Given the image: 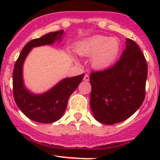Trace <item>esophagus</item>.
<instances>
[{
	"label": "esophagus",
	"mask_w": 160,
	"mask_h": 160,
	"mask_svg": "<svg viewBox=\"0 0 160 160\" xmlns=\"http://www.w3.org/2000/svg\"><path fill=\"white\" fill-rule=\"evenodd\" d=\"M89 80H90L89 75H88V74H85L84 77H83V80H84V81H89Z\"/></svg>",
	"instance_id": "1"
}]
</instances>
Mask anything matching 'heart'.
Instances as JSON below:
<instances>
[{"label":"heart","instance_id":"obj_1","mask_svg":"<svg viewBox=\"0 0 160 160\" xmlns=\"http://www.w3.org/2000/svg\"><path fill=\"white\" fill-rule=\"evenodd\" d=\"M77 52L82 56H92V67L104 70L110 67L117 59L120 52V43L117 38L95 35L79 42Z\"/></svg>","mask_w":160,"mask_h":160}]
</instances>
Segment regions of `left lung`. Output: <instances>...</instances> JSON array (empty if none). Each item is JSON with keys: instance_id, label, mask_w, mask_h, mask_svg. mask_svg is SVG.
<instances>
[{"instance_id": "8db88e82", "label": "left lung", "mask_w": 160, "mask_h": 160, "mask_svg": "<svg viewBox=\"0 0 160 160\" xmlns=\"http://www.w3.org/2000/svg\"><path fill=\"white\" fill-rule=\"evenodd\" d=\"M147 73L144 54L127 38L126 48L114 66L90 73V103L95 119L113 125L132 116L145 99Z\"/></svg>"}]
</instances>
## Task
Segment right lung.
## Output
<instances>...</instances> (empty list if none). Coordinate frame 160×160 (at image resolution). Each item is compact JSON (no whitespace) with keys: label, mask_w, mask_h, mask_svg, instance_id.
<instances>
[{"label":"right lung","mask_w":160,"mask_h":160,"mask_svg":"<svg viewBox=\"0 0 160 160\" xmlns=\"http://www.w3.org/2000/svg\"><path fill=\"white\" fill-rule=\"evenodd\" d=\"M63 30L49 32L41 38L28 42L21 52L13 71V95L14 101L25 116L40 123H52L59 120L65 112L70 95L77 88L84 73L66 78L46 93L32 94L24 86L22 67L27 55L33 47L52 44L59 39Z\"/></svg>","instance_id":"add662e5"}]
</instances>
